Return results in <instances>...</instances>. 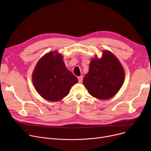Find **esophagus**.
Listing matches in <instances>:
<instances>
[{"label":"esophagus","instance_id":"34e87169","mask_svg":"<svg viewBox=\"0 0 151 151\" xmlns=\"http://www.w3.org/2000/svg\"><path fill=\"white\" fill-rule=\"evenodd\" d=\"M78 82L80 83H81L82 81H83V77L82 76H78Z\"/></svg>","mask_w":151,"mask_h":151}]
</instances>
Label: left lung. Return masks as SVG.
<instances>
[{"instance_id": "1", "label": "left lung", "mask_w": 151, "mask_h": 151, "mask_svg": "<svg viewBox=\"0 0 151 151\" xmlns=\"http://www.w3.org/2000/svg\"><path fill=\"white\" fill-rule=\"evenodd\" d=\"M124 68L115 55L104 51L101 59L95 58L89 64L83 84L92 96L101 100L113 97L124 83Z\"/></svg>"}]
</instances>
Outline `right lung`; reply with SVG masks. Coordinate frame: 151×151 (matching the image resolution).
I'll use <instances>...</instances> for the list:
<instances>
[{
	"mask_svg": "<svg viewBox=\"0 0 151 151\" xmlns=\"http://www.w3.org/2000/svg\"><path fill=\"white\" fill-rule=\"evenodd\" d=\"M32 81L35 89L43 99L57 101L67 96L78 79L67 69L62 55L51 52L37 63Z\"/></svg>",
	"mask_w": 151,
	"mask_h": 151,
	"instance_id": "1",
	"label": "right lung"
}]
</instances>
